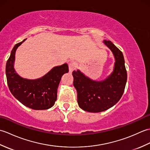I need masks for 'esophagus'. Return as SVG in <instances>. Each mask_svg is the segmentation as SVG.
Here are the masks:
<instances>
[{
  "label": "esophagus",
  "mask_w": 150,
  "mask_h": 150,
  "mask_svg": "<svg viewBox=\"0 0 150 150\" xmlns=\"http://www.w3.org/2000/svg\"><path fill=\"white\" fill-rule=\"evenodd\" d=\"M77 67V63L75 62H71V63H69V71L70 73L73 72V71H74L75 69Z\"/></svg>",
  "instance_id": "esophagus-1"
}]
</instances>
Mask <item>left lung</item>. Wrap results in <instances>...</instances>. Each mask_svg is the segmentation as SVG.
<instances>
[{
  "label": "left lung",
  "instance_id": "obj_1",
  "mask_svg": "<svg viewBox=\"0 0 150 150\" xmlns=\"http://www.w3.org/2000/svg\"><path fill=\"white\" fill-rule=\"evenodd\" d=\"M103 43L115 58L113 70L110 75L98 81L89 78L79 69L72 73L79 106L88 112H101L113 107L122 96L127 81L122 53L110 40H104Z\"/></svg>",
  "mask_w": 150,
  "mask_h": 150
}]
</instances>
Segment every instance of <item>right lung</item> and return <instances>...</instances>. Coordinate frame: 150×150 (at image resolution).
Returning a JSON list of instances; mask_svg holds the SVG:
<instances>
[{
	"instance_id": "1",
	"label": "right lung",
	"mask_w": 150,
	"mask_h": 150,
	"mask_svg": "<svg viewBox=\"0 0 150 150\" xmlns=\"http://www.w3.org/2000/svg\"><path fill=\"white\" fill-rule=\"evenodd\" d=\"M26 39L16 44L11 50L6 66L9 90L15 98L25 106L35 110H47L55 104L57 89L64 73H68V64L55 66L42 77L28 79L21 77L14 68L15 53Z\"/></svg>"
}]
</instances>
